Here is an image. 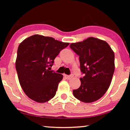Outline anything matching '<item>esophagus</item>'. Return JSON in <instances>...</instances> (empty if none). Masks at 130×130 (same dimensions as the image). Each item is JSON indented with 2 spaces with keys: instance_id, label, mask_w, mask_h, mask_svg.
Here are the masks:
<instances>
[{
  "instance_id": "1",
  "label": "esophagus",
  "mask_w": 130,
  "mask_h": 130,
  "mask_svg": "<svg viewBox=\"0 0 130 130\" xmlns=\"http://www.w3.org/2000/svg\"><path fill=\"white\" fill-rule=\"evenodd\" d=\"M64 77H65V78L66 79H67V80H70V79H71L73 77V74H70V75H69V76L65 75Z\"/></svg>"
}]
</instances>
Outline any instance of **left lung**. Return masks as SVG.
Listing matches in <instances>:
<instances>
[{"instance_id": "obj_1", "label": "left lung", "mask_w": 130, "mask_h": 130, "mask_svg": "<svg viewBox=\"0 0 130 130\" xmlns=\"http://www.w3.org/2000/svg\"><path fill=\"white\" fill-rule=\"evenodd\" d=\"M70 47L79 56L80 70L84 74L74 96L89 103L98 100L109 88L115 70L114 52L107 42L94 37L72 43Z\"/></svg>"}]
</instances>
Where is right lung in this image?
Returning a JSON list of instances; mask_svg holds the SVG:
<instances>
[{"instance_id":"right-lung-1","label":"right lung","mask_w":130,"mask_h":130,"mask_svg":"<svg viewBox=\"0 0 130 130\" xmlns=\"http://www.w3.org/2000/svg\"><path fill=\"white\" fill-rule=\"evenodd\" d=\"M69 45L36 34L19 45L15 67L22 88L31 99L43 103L54 98L63 75L49 69L61 50Z\"/></svg>"}]
</instances>
